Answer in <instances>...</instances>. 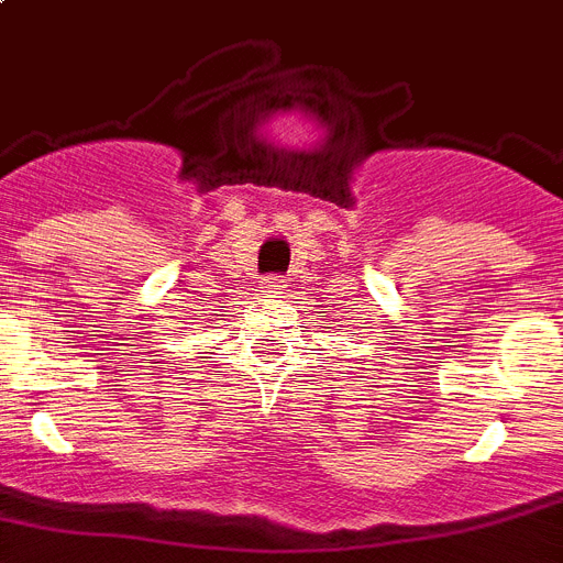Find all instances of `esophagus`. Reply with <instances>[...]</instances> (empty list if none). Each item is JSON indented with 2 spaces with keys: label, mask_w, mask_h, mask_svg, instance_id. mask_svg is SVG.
<instances>
[{
  "label": "esophagus",
  "mask_w": 563,
  "mask_h": 563,
  "mask_svg": "<svg viewBox=\"0 0 563 563\" xmlns=\"http://www.w3.org/2000/svg\"><path fill=\"white\" fill-rule=\"evenodd\" d=\"M263 291H266L268 297L283 295V291H286V280H283V277H277V275L266 277V280H263Z\"/></svg>",
  "instance_id": "34e87169"
}]
</instances>
